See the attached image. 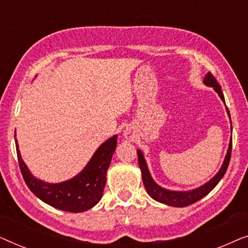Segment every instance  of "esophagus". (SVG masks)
Listing matches in <instances>:
<instances>
[{
  "label": "esophagus",
  "mask_w": 248,
  "mask_h": 248,
  "mask_svg": "<svg viewBox=\"0 0 248 248\" xmlns=\"http://www.w3.org/2000/svg\"><path fill=\"white\" fill-rule=\"evenodd\" d=\"M132 135H133V132L131 131V128H128V127L125 128V130H124V137L126 139H130V138H132Z\"/></svg>",
  "instance_id": "34e87169"
}]
</instances>
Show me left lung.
Masks as SVG:
<instances>
[{"instance_id":"8db88e82","label":"left lung","mask_w":248,"mask_h":248,"mask_svg":"<svg viewBox=\"0 0 248 248\" xmlns=\"http://www.w3.org/2000/svg\"><path fill=\"white\" fill-rule=\"evenodd\" d=\"M203 83H204L206 87L213 88L216 93H218V96L221 98V100L225 103V97H223L221 87H220V84L217 82L215 77H213L211 73L209 72L205 74L204 79H203ZM226 109L230 118L228 108L226 107ZM230 126H232V121H230ZM232 138H230L228 150H227L225 160H223L222 166L220 167L219 171L217 172V174L213 176L209 182H206L205 184L199 186V187H196L194 189H189V191H172V189L165 188L159 184H157V183L155 182V179L152 178L150 171H149L148 164L144 159L143 152L141 150H138L137 152H138L139 166H140V169L142 172V181H143V185L145 189H147L148 194L150 195L155 201L164 203L166 205L175 206V208H183V206H187L189 204H193V203L198 202L199 200H201L202 198H204L205 195H208L209 193L216 187L217 184L221 181L223 175L226 174L227 168H228V165L230 161V155H232Z\"/></svg>"}]
</instances>
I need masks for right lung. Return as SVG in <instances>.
<instances>
[{
  "label": "right lung",
  "instance_id": "1",
  "mask_svg": "<svg viewBox=\"0 0 248 248\" xmlns=\"http://www.w3.org/2000/svg\"><path fill=\"white\" fill-rule=\"evenodd\" d=\"M116 145L117 134L113 135L98 147L86 167L79 174L61 183H48L38 179L31 174L22 160L18 140L16 139L19 166L22 177L30 191L53 208L73 213L87 211L100 201L106 185L108 167Z\"/></svg>",
  "mask_w": 248,
  "mask_h": 248
}]
</instances>
